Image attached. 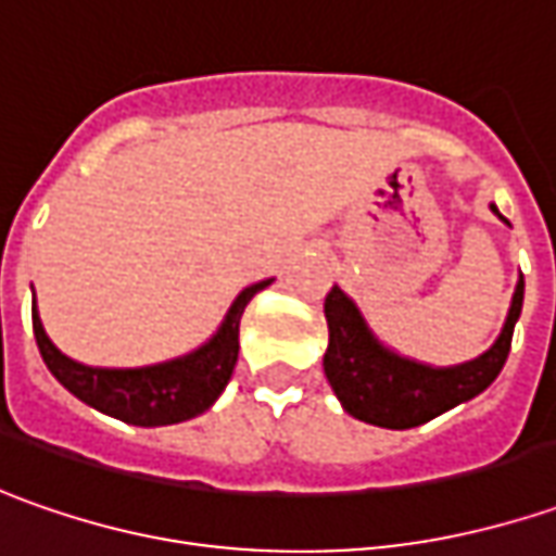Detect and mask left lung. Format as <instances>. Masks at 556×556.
I'll use <instances>...</instances> for the list:
<instances>
[{
  "label": "left lung",
  "instance_id": "left-lung-1",
  "mask_svg": "<svg viewBox=\"0 0 556 556\" xmlns=\"http://www.w3.org/2000/svg\"><path fill=\"white\" fill-rule=\"evenodd\" d=\"M489 208L502 218L495 202H489ZM502 220L507 224V218ZM323 311L329 323V348L323 356V369L344 412L375 428L406 431L450 412L458 403H468L498 378L510 354L514 326L523 311V277L517 279L505 326L492 348L458 366H428L391 351L369 329L354 298L344 295L338 286H332V292L326 295Z\"/></svg>",
  "mask_w": 556,
  "mask_h": 556
}]
</instances>
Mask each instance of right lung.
<instances>
[{
  "label": "right lung",
  "mask_w": 556,
  "mask_h": 556,
  "mask_svg": "<svg viewBox=\"0 0 556 556\" xmlns=\"http://www.w3.org/2000/svg\"><path fill=\"white\" fill-rule=\"evenodd\" d=\"M270 282L274 279L245 286L220 319L218 332L208 341H202L197 351L165 359V363H153V366H135V369L86 366L64 351H58L39 319L36 298H33V332H36V344L49 372L76 400L135 428H165V425L197 418L224 393L240 356L242 311Z\"/></svg>",
  "instance_id": "1"
}]
</instances>
